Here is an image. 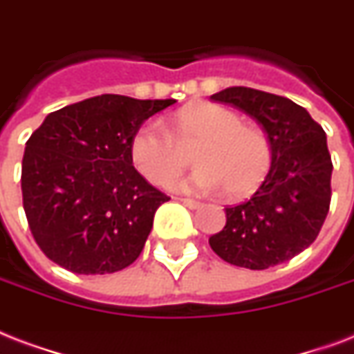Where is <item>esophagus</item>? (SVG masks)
Masks as SVG:
<instances>
[{
    "mask_svg": "<svg viewBox=\"0 0 354 354\" xmlns=\"http://www.w3.org/2000/svg\"><path fill=\"white\" fill-rule=\"evenodd\" d=\"M179 201L183 203L185 207L192 208V210H194V208H199V207H201V203L196 201V199H188V197H183V199H179Z\"/></svg>",
    "mask_w": 354,
    "mask_h": 354,
    "instance_id": "1",
    "label": "esophagus"
}]
</instances>
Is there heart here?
Listing matches in <instances>:
<instances>
[{
    "mask_svg": "<svg viewBox=\"0 0 354 354\" xmlns=\"http://www.w3.org/2000/svg\"><path fill=\"white\" fill-rule=\"evenodd\" d=\"M196 147L199 168L174 188L220 192L242 199L257 192L268 177L273 149L268 134L227 106L197 103L174 116L171 133L158 120H147L134 131L129 157L138 174L153 185H166L183 171Z\"/></svg>",
    "mask_w": 354,
    "mask_h": 354,
    "instance_id": "obj_1",
    "label": "heart"
}]
</instances>
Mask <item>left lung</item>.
I'll return each instance as SVG.
<instances>
[{"label":"left lung","instance_id":"8db88e82","mask_svg":"<svg viewBox=\"0 0 354 354\" xmlns=\"http://www.w3.org/2000/svg\"><path fill=\"white\" fill-rule=\"evenodd\" d=\"M262 125L273 162L264 183L242 205L225 208L223 231L208 243L229 264L268 270L305 251L317 238L330 205L333 160L322 125L288 97L248 86L210 95Z\"/></svg>","mask_w":354,"mask_h":354}]
</instances>
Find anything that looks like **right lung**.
<instances>
[{"label":"right lung","instance_id":"obj_1","mask_svg":"<svg viewBox=\"0 0 354 354\" xmlns=\"http://www.w3.org/2000/svg\"><path fill=\"white\" fill-rule=\"evenodd\" d=\"M175 100L103 94L46 116L27 140L21 196L42 253L79 275L138 259L157 208L169 199L134 169V131Z\"/></svg>","mask_w":354,"mask_h":354}]
</instances>
